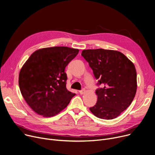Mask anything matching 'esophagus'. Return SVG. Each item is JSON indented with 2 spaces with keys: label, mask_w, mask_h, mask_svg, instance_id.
<instances>
[{
  "label": "esophagus",
  "mask_w": 155,
  "mask_h": 155,
  "mask_svg": "<svg viewBox=\"0 0 155 155\" xmlns=\"http://www.w3.org/2000/svg\"><path fill=\"white\" fill-rule=\"evenodd\" d=\"M79 93H80L81 94H84L86 92V90H85L84 89H82V90L79 91Z\"/></svg>",
  "instance_id": "34e87169"
}]
</instances>
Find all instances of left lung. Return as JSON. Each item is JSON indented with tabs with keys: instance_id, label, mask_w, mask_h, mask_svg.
I'll use <instances>...</instances> for the list:
<instances>
[{
	"instance_id": "obj_1",
	"label": "left lung",
	"mask_w": 155,
	"mask_h": 155,
	"mask_svg": "<svg viewBox=\"0 0 155 155\" xmlns=\"http://www.w3.org/2000/svg\"><path fill=\"white\" fill-rule=\"evenodd\" d=\"M81 55L89 63L98 85L97 101L91 112L96 117L110 120L120 115L132 102L137 89V72L134 63L118 51L84 50Z\"/></svg>"
}]
</instances>
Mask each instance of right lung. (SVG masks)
<instances>
[{"label":"right lung","mask_w":155,"mask_h":155,"mask_svg":"<svg viewBox=\"0 0 155 155\" xmlns=\"http://www.w3.org/2000/svg\"><path fill=\"white\" fill-rule=\"evenodd\" d=\"M78 53V49L66 46L45 48L33 53L23 64L19 73V87L34 112L50 117L68 106L75 94L66 89L64 69Z\"/></svg>","instance_id":"1"}]
</instances>
